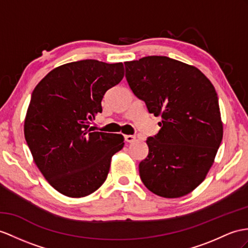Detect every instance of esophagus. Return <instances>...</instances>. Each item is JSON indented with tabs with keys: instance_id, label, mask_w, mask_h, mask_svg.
I'll return each instance as SVG.
<instances>
[{
	"instance_id": "1",
	"label": "esophagus",
	"mask_w": 248,
	"mask_h": 248,
	"mask_svg": "<svg viewBox=\"0 0 248 248\" xmlns=\"http://www.w3.org/2000/svg\"><path fill=\"white\" fill-rule=\"evenodd\" d=\"M124 139H125V141L127 142V143H132V142L136 141V137H135V136H131V135L125 136Z\"/></svg>"
}]
</instances>
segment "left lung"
<instances>
[{"mask_svg":"<svg viewBox=\"0 0 248 248\" xmlns=\"http://www.w3.org/2000/svg\"><path fill=\"white\" fill-rule=\"evenodd\" d=\"M132 93L161 129L147 138V158L139 172L147 188L164 198L183 197L200 185L223 138L219 100L213 84L195 66L162 56L125 62Z\"/></svg>","mask_w":248,"mask_h":248,"instance_id":"left-lung-1","label":"left lung"}]
</instances>
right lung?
I'll list each match as a JSON object with an SVG mask.
<instances>
[{
  "label": "right lung",
  "mask_w": 248,
  "mask_h": 248,
  "mask_svg": "<svg viewBox=\"0 0 248 248\" xmlns=\"http://www.w3.org/2000/svg\"><path fill=\"white\" fill-rule=\"evenodd\" d=\"M123 77L122 63L82 60L54 68L32 92L25 140L35 165L62 195L93 194L105 182L111 156L123 148L122 135L90 127L105 93Z\"/></svg>",
  "instance_id": "obj_1"
}]
</instances>
